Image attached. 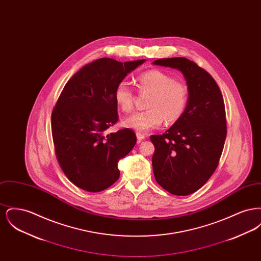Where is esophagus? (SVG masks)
I'll return each instance as SVG.
<instances>
[{
	"label": "esophagus",
	"mask_w": 261,
	"mask_h": 261,
	"mask_svg": "<svg viewBox=\"0 0 261 261\" xmlns=\"http://www.w3.org/2000/svg\"><path fill=\"white\" fill-rule=\"evenodd\" d=\"M136 136L138 143H141L142 140H145V139H146V135H144V134H142V133H139V132H137Z\"/></svg>",
	"instance_id": "esophagus-1"
}]
</instances>
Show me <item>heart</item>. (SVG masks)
Wrapping results in <instances>:
<instances>
[{
  "mask_svg": "<svg viewBox=\"0 0 261 261\" xmlns=\"http://www.w3.org/2000/svg\"><path fill=\"white\" fill-rule=\"evenodd\" d=\"M137 87L141 94L149 93L148 110L135 112L124 120L126 127L139 133L159 128L165 120L172 124L184 114L189 91L186 84L159 69H149L137 77ZM114 100L126 113L132 112L135 103L134 90L127 83L120 82L114 90Z\"/></svg>",
  "mask_w": 261,
  "mask_h": 261,
  "instance_id": "obj_1",
  "label": "heart"
}]
</instances>
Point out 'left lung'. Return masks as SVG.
I'll list each match as a JSON object with an SVG mask.
<instances>
[{
	"instance_id": "left-lung-1",
	"label": "left lung",
	"mask_w": 261,
	"mask_h": 261,
	"mask_svg": "<svg viewBox=\"0 0 261 261\" xmlns=\"http://www.w3.org/2000/svg\"><path fill=\"white\" fill-rule=\"evenodd\" d=\"M180 70L188 85L186 110L164 134L151 135V159L159 185L175 196H188L203 186L218 166L227 135L221 91L211 75L185 58L152 62Z\"/></svg>"
}]
</instances>
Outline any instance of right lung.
<instances>
[{"mask_svg":"<svg viewBox=\"0 0 261 261\" xmlns=\"http://www.w3.org/2000/svg\"><path fill=\"white\" fill-rule=\"evenodd\" d=\"M144 62L99 59L63 88L51 112V135L57 160L75 186L98 193L119 178L117 162L134 148L136 135L129 128L103 133L118 121L115 87Z\"/></svg>","mask_w":261,"mask_h":261,"instance_id":"right-lung-1","label":"right lung"}]
</instances>
